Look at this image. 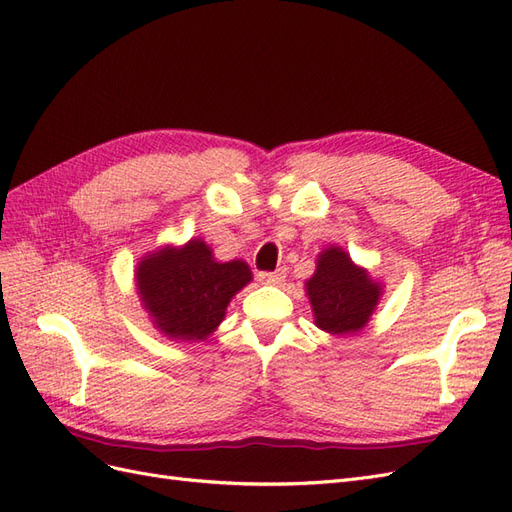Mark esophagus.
<instances>
[{
	"mask_svg": "<svg viewBox=\"0 0 512 512\" xmlns=\"http://www.w3.org/2000/svg\"><path fill=\"white\" fill-rule=\"evenodd\" d=\"M284 277H286V271H284V269H277V271H265V273H260L258 280H260L262 284H269V286H280V284L284 282Z\"/></svg>",
	"mask_w": 512,
	"mask_h": 512,
	"instance_id": "obj_1",
	"label": "esophagus"
}]
</instances>
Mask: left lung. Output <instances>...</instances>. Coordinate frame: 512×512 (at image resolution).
Segmentation results:
<instances>
[{"mask_svg": "<svg viewBox=\"0 0 512 512\" xmlns=\"http://www.w3.org/2000/svg\"><path fill=\"white\" fill-rule=\"evenodd\" d=\"M384 286L359 267L339 245L316 256V271L305 282L316 327L331 335H356L367 327L382 299Z\"/></svg>", "mask_w": 512, "mask_h": 512, "instance_id": "1", "label": "left lung"}]
</instances>
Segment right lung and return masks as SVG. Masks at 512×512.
<instances>
[{
	"mask_svg": "<svg viewBox=\"0 0 512 512\" xmlns=\"http://www.w3.org/2000/svg\"><path fill=\"white\" fill-rule=\"evenodd\" d=\"M134 282L153 327L173 342L192 344L220 327L232 297L252 282V271L245 260H215L198 237L147 252Z\"/></svg>",
	"mask_w": 512,
	"mask_h": 512,
	"instance_id": "add662e5",
	"label": "right lung"
}]
</instances>
